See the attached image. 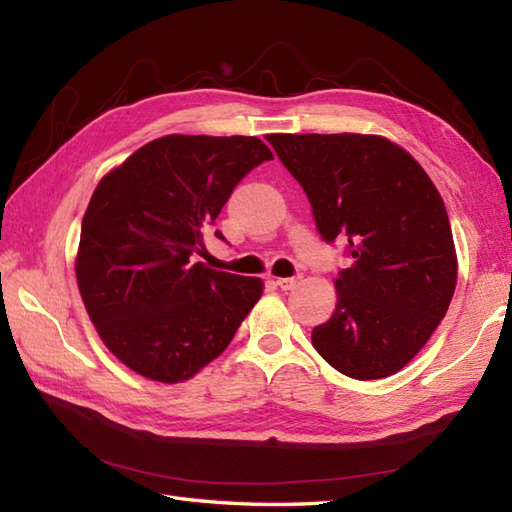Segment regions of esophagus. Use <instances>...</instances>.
<instances>
[{"label": "esophagus", "mask_w": 512, "mask_h": 512, "mask_svg": "<svg viewBox=\"0 0 512 512\" xmlns=\"http://www.w3.org/2000/svg\"><path fill=\"white\" fill-rule=\"evenodd\" d=\"M275 284L281 288V290H290L292 286L297 284V277H279Z\"/></svg>", "instance_id": "esophagus-1"}]
</instances>
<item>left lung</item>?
<instances>
[{"label":"left lung","mask_w":512,"mask_h":512,"mask_svg":"<svg viewBox=\"0 0 512 512\" xmlns=\"http://www.w3.org/2000/svg\"><path fill=\"white\" fill-rule=\"evenodd\" d=\"M306 191L317 231L347 242L336 310L312 345L341 374L400 372L436 332L453 299L458 259L436 184L405 149L365 134H270Z\"/></svg>","instance_id":"left-lung-1"}]
</instances>
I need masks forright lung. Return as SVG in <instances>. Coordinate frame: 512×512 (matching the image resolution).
<instances>
[{
	"instance_id": "obj_1",
	"label": "right lung",
	"mask_w": 512,
	"mask_h": 512,
	"mask_svg": "<svg viewBox=\"0 0 512 512\" xmlns=\"http://www.w3.org/2000/svg\"><path fill=\"white\" fill-rule=\"evenodd\" d=\"M264 160L273 151L255 136L171 134L134 151L94 189L76 281L107 350L136 374L158 383L198 374L262 297V279L193 257L206 253L204 233L239 180Z\"/></svg>"
}]
</instances>
